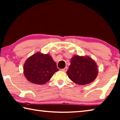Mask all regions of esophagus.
<instances>
[{
  "instance_id": "1",
  "label": "esophagus",
  "mask_w": 120,
  "mask_h": 120,
  "mask_svg": "<svg viewBox=\"0 0 120 120\" xmlns=\"http://www.w3.org/2000/svg\"><path fill=\"white\" fill-rule=\"evenodd\" d=\"M67 70H68V67H65V68H64V69H62L61 70L62 71H63V72H67Z\"/></svg>"
}]
</instances>
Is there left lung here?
Wrapping results in <instances>:
<instances>
[{
  "mask_svg": "<svg viewBox=\"0 0 120 120\" xmlns=\"http://www.w3.org/2000/svg\"><path fill=\"white\" fill-rule=\"evenodd\" d=\"M98 73L96 62L89 56H74L67 74L74 83L85 85L93 82Z\"/></svg>",
  "mask_w": 120,
  "mask_h": 120,
  "instance_id": "left-lung-1",
  "label": "left lung"
}]
</instances>
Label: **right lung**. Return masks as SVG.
<instances>
[{
  "label": "right lung",
  "instance_id": "add662e5",
  "mask_svg": "<svg viewBox=\"0 0 120 120\" xmlns=\"http://www.w3.org/2000/svg\"><path fill=\"white\" fill-rule=\"evenodd\" d=\"M59 71L56 62L49 54L37 52L28 58L23 66V73L30 83L43 85Z\"/></svg>",
  "mask_w": 120,
  "mask_h": 120
}]
</instances>
